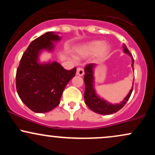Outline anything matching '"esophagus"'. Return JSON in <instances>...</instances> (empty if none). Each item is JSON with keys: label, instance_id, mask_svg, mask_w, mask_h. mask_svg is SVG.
<instances>
[{"label": "esophagus", "instance_id": "esophagus-1", "mask_svg": "<svg viewBox=\"0 0 155 155\" xmlns=\"http://www.w3.org/2000/svg\"><path fill=\"white\" fill-rule=\"evenodd\" d=\"M84 74V69L81 68H77V70H76V74L79 76H82Z\"/></svg>", "mask_w": 155, "mask_h": 155}]
</instances>
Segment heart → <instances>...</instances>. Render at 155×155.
<instances>
[{
	"label": "heart",
	"mask_w": 155,
	"mask_h": 155,
	"mask_svg": "<svg viewBox=\"0 0 155 155\" xmlns=\"http://www.w3.org/2000/svg\"><path fill=\"white\" fill-rule=\"evenodd\" d=\"M110 51V46L103 41L95 40L83 44L76 51L77 56L79 58H87V57L95 55V60H101Z\"/></svg>",
	"instance_id": "b5f03b06"
}]
</instances>
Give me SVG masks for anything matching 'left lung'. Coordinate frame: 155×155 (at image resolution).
Instances as JSON below:
<instances>
[{
	"label": "left lung",
	"mask_w": 155,
	"mask_h": 155,
	"mask_svg": "<svg viewBox=\"0 0 155 155\" xmlns=\"http://www.w3.org/2000/svg\"><path fill=\"white\" fill-rule=\"evenodd\" d=\"M123 51L125 54H128L132 59V66L133 69V64H134V60L132 54H130L128 49L126 47L125 44H123ZM96 64L92 63L86 65L84 68V81L85 84V91H84V102L87 104L92 111L95 112V113L100 114L104 115H108L111 114L116 113L120 110L127 101L129 100L130 97L131 93L133 92V87L131 90H130L129 93L124 98V100L120 102V104H112L108 103L107 101L104 100V98L101 97L96 93L95 89V78H94V69L96 67ZM134 81V80H133Z\"/></svg>",
	"instance_id": "obj_1"
}]
</instances>
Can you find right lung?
I'll return each instance as SVG.
<instances>
[{
	"mask_svg": "<svg viewBox=\"0 0 155 155\" xmlns=\"http://www.w3.org/2000/svg\"><path fill=\"white\" fill-rule=\"evenodd\" d=\"M61 40L54 32H47L30 44L23 54L16 74V87L21 101L36 113L50 111L60 104L67 84L76 68L67 71L58 62L41 63L43 51L54 50V42Z\"/></svg>",
	"mask_w": 155,
	"mask_h": 155,
	"instance_id": "1",
	"label": "right lung"
}]
</instances>
